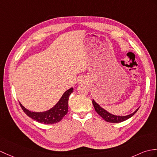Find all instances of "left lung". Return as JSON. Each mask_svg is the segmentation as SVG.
Listing matches in <instances>:
<instances>
[{"instance_id": "1", "label": "left lung", "mask_w": 157, "mask_h": 157, "mask_svg": "<svg viewBox=\"0 0 157 157\" xmlns=\"http://www.w3.org/2000/svg\"><path fill=\"white\" fill-rule=\"evenodd\" d=\"M92 104L94 105V108H95L96 112L98 113V114L106 122H112V123H119V122H122L123 121H125V120H126L127 119L132 117V116L138 111V109H139V108H138L133 113H132V114H130L129 115L122 116H116L112 114H110V112H108L105 110H104V108H101L100 105L98 104H97L94 100H92Z\"/></svg>"}]
</instances>
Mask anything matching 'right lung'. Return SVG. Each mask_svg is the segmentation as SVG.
I'll return each mask as SVG.
<instances>
[{
  "label": "right lung",
  "instance_id": "right-lung-1",
  "mask_svg": "<svg viewBox=\"0 0 157 157\" xmlns=\"http://www.w3.org/2000/svg\"><path fill=\"white\" fill-rule=\"evenodd\" d=\"M74 92V88L71 87L63 94L59 101L51 108L50 110L42 112H31L25 108L20 102L22 110L29 117L33 119L40 123L45 124H52L59 122L65 115H66L68 110V100L70 94Z\"/></svg>",
  "mask_w": 157,
  "mask_h": 157
}]
</instances>
